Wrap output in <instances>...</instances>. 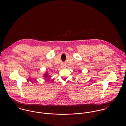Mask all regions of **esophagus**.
Listing matches in <instances>:
<instances>
[{
	"label": "esophagus",
	"mask_w": 126,
	"mask_h": 126,
	"mask_svg": "<svg viewBox=\"0 0 126 126\" xmlns=\"http://www.w3.org/2000/svg\"><path fill=\"white\" fill-rule=\"evenodd\" d=\"M62 67H64V66H62Z\"/></svg>",
	"instance_id": "obj_1"
}]
</instances>
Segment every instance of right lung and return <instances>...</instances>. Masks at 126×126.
Masks as SVG:
<instances>
[{
    "instance_id": "right-lung-1",
    "label": "right lung",
    "mask_w": 126,
    "mask_h": 126,
    "mask_svg": "<svg viewBox=\"0 0 126 126\" xmlns=\"http://www.w3.org/2000/svg\"><path fill=\"white\" fill-rule=\"evenodd\" d=\"M44 77V78H48L49 77V76L48 75V74H47V73L45 74Z\"/></svg>"
}]
</instances>
